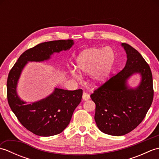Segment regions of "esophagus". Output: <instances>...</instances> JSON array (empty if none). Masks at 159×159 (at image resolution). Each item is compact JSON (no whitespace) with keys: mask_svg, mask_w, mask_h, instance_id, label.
<instances>
[{"mask_svg":"<svg viewBox=\"0 0 159 159\" xmlns=\"http://www.w3.org/2000/svg\"><path fill=\"white\" fill-rule=\"evenodd\" d=\"M90 98L89 94H88L86 92H84L83 93V100H88Z\"/></svg>","mask_w":159,"mask_h":159,"instance_id":"esophagus-1","label":"esophagus"}]
</instances>
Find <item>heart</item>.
Here are the masks:
<instances>
[{"instance_id":"b5f03b06","label":"heart","mask_w":159,"mask_h":159,"mask_svg":"<svg viewBox=\"0 0 159 159\" xmlns=\"http://www.w3.org/2000/svg\"><path fill=\"white\" fill-rule=\"evenodd\" d=\"M116 60L111 48H92L83 50L76 59V67L80 73H90L96 83H102L109 78ZM77 76L75 71L72 72Z\"/></svg>"}]
</instances>
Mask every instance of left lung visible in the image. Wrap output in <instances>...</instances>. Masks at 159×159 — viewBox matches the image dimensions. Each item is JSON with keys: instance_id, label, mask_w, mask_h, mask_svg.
Wrapping results in <instances>:
<instances>
[{"instance_id": "left-lung-1", "label": "left lung", "mask_w": 159, "mask_h": 159, "mask_svg": "<svg viewBox=\"0 0 159 159\" xmlns=\"http://www.w3.org/2000/svg\"><path fill=\"white\" fill-rule=\"evenodd\" d=\"M121 46L127 54L126 66L90 96L96 104L94 119L97 126L102 133L113 136L124 135L139 126L154 97L149 65L136 49L126 43ZM136 73L142 76L140 85L135 89H128L126 80Z\"/></svg>"}]
</instances>
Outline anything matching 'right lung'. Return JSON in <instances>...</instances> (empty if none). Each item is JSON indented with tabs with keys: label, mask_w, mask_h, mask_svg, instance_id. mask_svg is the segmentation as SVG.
Masks as SVG:
<instances>
[{
	"label": "right lung",
	"mask_w": 159,
	"mask_h": 159,
	"mask_svg": "<svg viewBox=\"0 0 159 159\" xmlns=\"http://www.w3.org/2000/svg\"><path fill=\"white\" fill-rule=\"evenodd\" d=\"M73 44L72 39L39 43L24 52L9 73L7 82L9 105L22 126L36 135L49 137L61 133L69 124L74 109L81 101L83 90L55 88L46 98L26 104L20 99L16 92L20 74L28 61L48 60L54 52L68 50Z\"/></svg>",
	"instance_id": "right-lung-1"
}]
</instances>
